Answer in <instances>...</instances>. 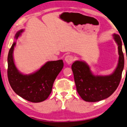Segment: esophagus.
<instances>
[{"instance_id":"esophagus-1","label":"esophagus","mask_w":127,"mask_h":127,"mask_svg":"<svg viewBox=\"0 0 127 127\" xmlns=\"http://www.w3.org/2000/svg\"><path fill=\"white\" fill-rule=\"evenodd\" d=\"M74 57L72 55H67L65 57V62L67 63L68 64H71L74 61Z\"/></svg>"}]
</instances>
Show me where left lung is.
Wrapping results in <instances>:
<instances>
[{
    "label": "left lung",
    "mask_w": 127,
    "mask_h": 127,
    "mask_svg": "<svg viewBox=\"0 0 127 127\" xmlns=\"http://www.w3.org/2000/svg\"><path fill=\"white\" fill-rule=\"evenodd\" d=\"M118 45L119 60L117 67L110 75H94L85 62L76 61L72 64L77 91L84 100L95 102L103 100L111 96L119 87L124 66L122 42L119 35L114 34Z\"/></svg>",
    "instance_id": "8db88e82"
}]
</instances>
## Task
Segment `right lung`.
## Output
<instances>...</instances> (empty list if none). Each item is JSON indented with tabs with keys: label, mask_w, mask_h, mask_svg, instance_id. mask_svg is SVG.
<instances>
[{
	"label": "right lung",
	"mask_w": 127,
	"mask_h": 127,
	"mask_svg": "<svg viewBox=\"0 0 127 127\" xmlns=\"http://www.w3.org/2000/svg\"><path fill=\"white\" fill-rule=\"evenodd\" d=\"M23 30L16 35L17 39ZM16 43H13L8 54L7 77L11 88L23 99L33 103L43 102L51 94L54 81L62 70V60L47 62L38 71L30 75H23L14 64L13 52Z\"/></svg>",
	"instance_id": "add662e5"
}]
</instances>
